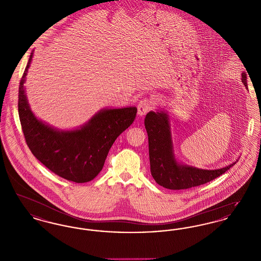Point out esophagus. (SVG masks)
Wrapping results in <instances>:
<instances>
[{
    "label": "esophagus",
    "instance_id": "1",
    "mask_svg": "<svg viewBox=\"0 0 261 261\" xmlns=\"http://www.w3.org/2000/svg\"><path fill=\"white\" fill-rule=\"evenodd\" d=\"M153 107V102L149 99H142L139 103H138V115L139 116H143L145 115L149 110H151Z\"/></svg>",
    "mask_w": 261,
    "mask_h": 261
}]
</instances>
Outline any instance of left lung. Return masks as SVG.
Here are the masks:
<instances>
[{
	"mask_svg": "<svg viewBox=\"0 0 261 261\" xmlns=\"http://www.w3.org/2000/svg\"><path fill=\"white\" fill-rule=\"evenodd\" d=\"M242 82L248 89L247 73H242ZM149 137L150 173L155 182L170 190H184L211 182L230 169L236 162L219 169H201L176 160L171 136L170 119L166 111L149 112L145 118Z\"/></svg>",
	"mask_w": 261,
	"mask_h": 261,
	"instance_id": "8db88e82",
	"label": "left lung"
}]
</instances>
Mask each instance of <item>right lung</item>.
Segmentation results:
<instances>
[{
	"label": "right lung",
	"instance_id": "right-lung-1",
	"mask_svg": "<svg viewBox=\"0 0 261 261\" xmlns=\"http://www.w3.org/2000/svg\"><path fill=\"white\" fill-rule=\"evenodd\" d=\"M30 55L19 83L18 114L27 146L51 172L75 183L93 180L103 167L112 144L133 123L136 107L102 109L85 124L62 130L42 121L33 113L25 93Z\"/></svg>",
	"mask_w": 261,
	"mask_h": 261
}]
</instances>
